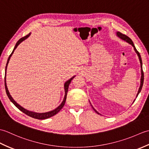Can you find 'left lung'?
Returning <instances> with one entry per match:
<instances>
[{
	"instance_id": "1",
	"label": "left lung",
	"mask_w": 149,
	"mask_h": 149,
	"mask_svg": "<svg viewBox=\"0 0 149 149\" xmlns=\"http://www.w3.org/2000/svg\"><path fill=\"white\" fill-rule=\"evenodd\" d=\"M116 35L118 36L119 38H120L122 40L125 41V42H127V43H129V44H131V45L134 47V49L135 50L136 53L137 54L138 56V58H139V59H140V65H141V81H140V88H139V90H138V93L136 95V97H138V94L140 93V92L141 90V88H142V86H143V81H144V74H143V68H142V61H141V56L140 54V53H139V52L138 51V50H136V47L134 45L133 42H132V41L131 40V39L130 38H129L127 36L125 35V34H123L122 33H121L120 32H116ZM136 100V99H135ZM135 100H134V102L135 101ZM91 107H92V108L93 109V110L95 111L97 114H99V113H98L97 111L94 109V107L92 106V105H91Z\"/></svg>"
}]
</instances>
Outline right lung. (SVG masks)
<instances>
[{
  "label": "right lung",
  "mask_w": 149,
  "mask_h": 149,
  "mask_svg": "<svg viewBox=\"0 0 149 149\" xmlns=\"http://www.w3.org/2000/svg\"><path fill=\"white\" fill-rule=\"evenodd\" d=\"M30 36V33L29 34H27V36H24L23 38H20V40H19L17 43H16V45L15 46V48L13 49V52H11V54H10V56H9L8 58V61H7V63H6V70H5V88H6V94H7V95L8 97V98L9 99V100H10L11 101V102L14 104V105L17 107V108L18 109H20L21 111L23 112L24 113L26 114V115L29 116L31 117H32V118H36V119H39V120H44V119H47V118H50V117H51L54 115H56L57 113H58L60 110H61L63 107L65 105V101H66V95H67V92H68V86H69V84H70L72 80L75 77V76L72 77V78L70 79L69 80L66 81L65 82V83L64 84V89H65V97H64V99H63V102H61V104H60V105L57 107V108H56L55 109H54L52 111H49V112H46V113H36V112H33V111H29L27 110L26 109L24 108L23 107H22L21 106L19 105V104L18 103H17V102H15V101L14 100V99H13L12 97L11 96L10 93H9V91L8 90V87H7V85H6V70H7V66H8V63L9 61V59H10V58L11 57L12 54H13L15 50L17 49V47H18V45L20 44L21 42H23V41H24L26 39H27L28 37H29Z\"/></svg>",
  "instance_id": "add662e5"
}]
</instances>
